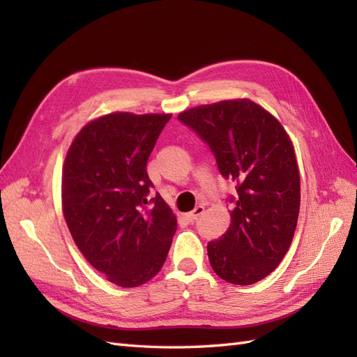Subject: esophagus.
<instances>
[{"label": "esophagus", "instance_id": "1", "mask_svg": "<svg viewBox=\"0 0 357 357\" xmlns=\"http://www.w3.org/2000/svg\"><path fill=\"white\" fill-rule=\"evenodd\" d=\"M202 213H204V207H201V205H198V207H197L195 210H193V211L186 213L185 218H186L189 222H193V220H197Z\"/></svg>", "mask_w": 357, "mask_h": 357}]
</instances>
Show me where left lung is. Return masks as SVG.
Returning <instances> with one entry per match:
<instances>
[{
  "mask_svg": "<svg viewBox=\"0 0 357 357\" xmlns=\"http://www.w3.org/2000/svg\"><path fill=\"white\" fill-rule=\"evenodd\" d=\"M177 117L208 143L220 174L238 183L229 228L207 245L213 271L238 286L261 282L283 261L299 215L301 177L289 134L248 98L198 105Z\"/></svg>",
  "mask_w": 357,
  "mask_h": 357,
  "instance_id": "8db88e82",
  "label": "left lung"
}]
</instances>
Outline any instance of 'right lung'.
<instances>
[{"mask_svg":"<svg viewBox=\"0 0 357 357\" xmlns=\"http://www.w3.org/2000/svg\"><path fill=\"white\" fill-rule=\"evenodd\" d=\"M169 119L100 116L74 137L63 160L62 213L73 240L96 271L121 287L142 286L160 271L177 229L164 198L147 199V159Z\"/></svg>","mask_w":357,"mask_h":357,"instance_id":"right-lung-1","label":"right lung"}]
</instances>
